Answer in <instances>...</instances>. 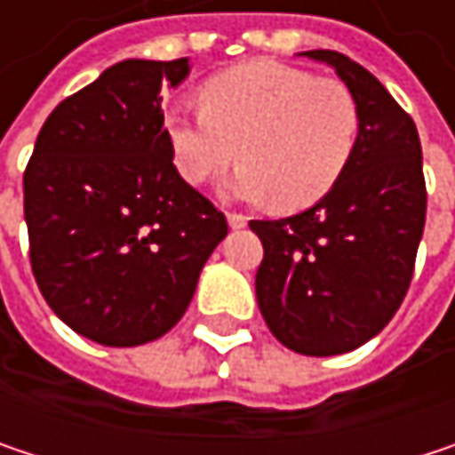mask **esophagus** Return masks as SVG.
Masks as SVG:
<instances>
[{"mask_svg": "<svg viewBox=\"0 0 455 455\" xmlns=\"http://www.w3.org/2000/svg\"><path fill=\"white\" fill-rule=\"evenodd\" d=\"M227 219H228V227L231 228L247 227V216H242V213H227Z\"/></svg>", "mask_w": 455, "mask_h": 455, "instance_id": "1", "label": "esophagus"}]
</instances>
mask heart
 <instances>
[{
  "mask_svg": "<svg viewBox=\"0 0 455 455\" xmlns=\"http://www.w3.org/2000/svg\"><path fill=\"white\" fill-rule=\"evenodd\" d=\"M200 110H171L165 137L187 184H205L242 163L228 189L279 211L323 200L347 171L358 141V102L329 76L252 60L211 76L197 89Z\"/></svg>",
  "mask_w": 455,
  "mask_h": 455,
  "instance_id": "b5f03b06",
  "label": "heart"
}]
</instances>
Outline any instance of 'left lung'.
<instances>
[{"mask_svg": "<svg viewBox=\"0 0 455 455\" xmlns=\"http://www.w3.org/2000/svg\"><path fill=\"white\" fill-rule=\"evenodd\" d=\"M337 70L358 102V141L314 208L250 221L263 242L255 295L271 334L303 355H339L379 334L409 292L427 216L421 141L411 116L358 62L303 52Z\"/></svg>", "mask_w": 455, "mask_h": 455, "instance_id": "obj_1", "label": "left lung"}]
</instances>
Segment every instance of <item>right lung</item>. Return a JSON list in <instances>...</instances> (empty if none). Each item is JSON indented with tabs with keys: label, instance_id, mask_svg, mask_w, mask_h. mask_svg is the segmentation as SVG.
I'll return each mask as SVG.
<instances>
[{
	"label": "right lung",
	"instance_id": "right-lung-1",
	"mask_svg": "<svg viewBox=\"0 0 455 455\" xmlns=\"http://www.w3.org/2000/svg\"><path fill=\"white\" fill-rule=\"evenodd\" d=\"M187 73V57L108 68L52 110L23 173L36 284L100 345L134 347L176 326L228 231L165 137L163 92Z\"/></svg>",
	"mask_w": 455,
	"mask_h": 455
}]
</instances>
